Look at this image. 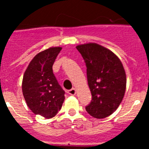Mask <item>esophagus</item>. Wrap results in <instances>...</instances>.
<instances>
[{"label":"esophagus","instance_id":"obj_1","mask_svg":"<svg viewBox=\"0 0 149 149\" xmlns=\"http://www.w3.org/2000/svg\"><path fill=\"white\" fill-rule=\"evenodd\" d=\"M68 93L69 95H74L76 94V89L74 88H72V89L68 91Z\"/></svg>","mask_w":149,"mask_h":149}]
</instances>
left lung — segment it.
Segmentation results:
<instances>
[{
  "label": "left lung",
  "mask_w": 149,
  "mask_h": 149,
  "mask_svg": "<svg viewBox=\"0 0 149 149\" xmlns=\"http://www.w3.org/2000/svg\"><path fill=\"white\" fill-rule=\"evenodd\" d=\"M86 65L92 101L86 110L96 119H104L116 110L126 89V74L113 52L96 43L76 46Z\"/></svg>",
  "instance_id": "left-lung-1"
}]
</instances>
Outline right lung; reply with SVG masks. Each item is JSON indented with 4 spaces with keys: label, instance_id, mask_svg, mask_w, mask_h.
Returning a JSON list of instances; mask_svg holds the SVG:
<instances>
[{
    "label": "right lung",
    "instance_id": "1",
    "mask_svg": "<svg viewBox=\"0 0 149 149\" xmlns=\"http://www.w3.org/2000/svg\"><path fill=\"white\" fill-rule=\"evenodd\" d=\"M61 47H52L36 55L24 74L22 93L27 107L36 115L45 119L55 116L65 99L53 73L52 66Z\"/></svg>",
    "mask_w": 149,
    "mask_h": 149
}]
</instances>
